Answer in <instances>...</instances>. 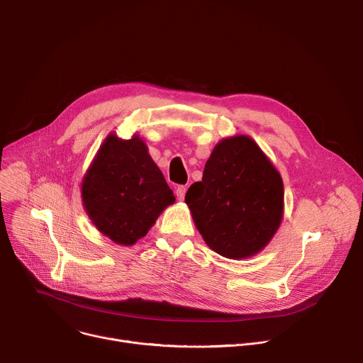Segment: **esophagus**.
Here are the masks:
<instances>
[{
    "label": "esophagus",
    "instance_id": "34e87169",
    "mask_svg": "<svg viewBox=\"0 0 363 363\" xmlns=\"http://www.w3.org/2000/svg\"><path fill=\"white\" fill-rule=\"evenodd\" d=\"M185 192H186V186H185V185H179V186L177 188V191H175V194H177V198H178L179 201H184Z\"/></svg>",
    "mask_w": 363,
    "mask_h": 363
}]
</instances>
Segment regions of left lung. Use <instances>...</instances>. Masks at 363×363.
Masks as SVG:
<instances>
[{"label": "left lung", "instance_id": "left-lung-1", "mask_svg": "<svg viewBox=\"0 0 363 363\" xmlns=\"http://www.w3.org/2000/svg\"><path fill=\"white\" fill-rule=\"evenodd\" d=\"M185 202L205 244L230 260L262 252L284 216L280 172L247 135L221 139Z\"/></svg>", "mask_w": 363, "mask_h": 363}]
</instances>
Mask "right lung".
Here are the masks:
<instances>
[{"label": "right lung", "mask_w": 363, "mask_h": 363, "mask_svg": "<svg viewBox=\"0 0 363 363\" xmlns=\"http://www.w3.org/2000/svg\"><path fill=\"white\" fill-rule=\"evenodd\" d=\"M83 208L96 230L118 245L145 237L175 202L164 174L145 140L111 132L96 152L80 184Z\"/></svg>", "instance_id": "1"}]
</instances>
